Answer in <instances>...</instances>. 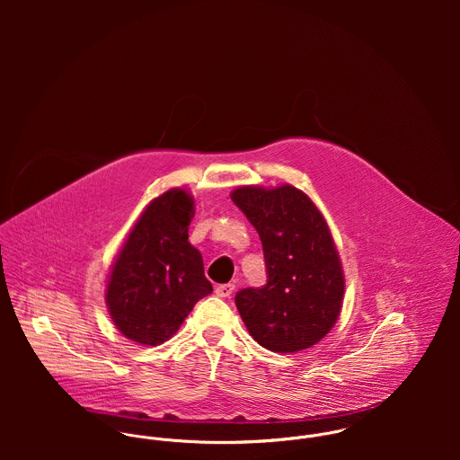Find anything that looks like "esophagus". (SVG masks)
<instances>
[{
    "label": "esophagus",
    "mask_w": 460,
    "mask_h": 460,
    "mask_svg": "<svg viewBox=\"0 0 460 460\" xmlns=\"http://www.w3.org/2000/svg\"><path fill=\"white\" fill-rule=\"evenodd\" d=\"M235 290V285L234 283H225V285H217L216 287V296L219 297H230Z\"/></svg>",
    "instance_id": "1"
}]
</instances>
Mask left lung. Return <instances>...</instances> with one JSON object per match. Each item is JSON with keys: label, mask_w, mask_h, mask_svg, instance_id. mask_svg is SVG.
Instances as JSON below:
<instances>
[{"label": "left lung", "mask_w": 460, "mask_h": 460, "mask_svg": "<svg viewBox=\"0 0 460 460\" xmlns=\"http://www.w3.org/2000/svg\"><path fill=\"white\" fill-rule=\"evenodd\" d=\"M262 241L263 287L235 294L250 334L272 352H297L321 341L338 321L345 279L328 223L294 186L232 191Z\"/></svg>", "instance_id": "left-lung-1"}]
</instances>
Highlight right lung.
<instances>
[{
	"label": "right lung",
	"instance_id": "right-lung-1",
	"mask_svg": "<svg viewBox=\"0 0 460 460\" xmlns=\"http://www.w3.org/2000/svg\"><path fill=\"white\" fill-rule=\"evenodd\" d=\"M195 199L184 190L154 198L111 267L106 305L119 331L136 343L170 340L198 301L212 292L203 261L188 241Z\"/></svg>",
	"mask_w": 460,
	"mask_h": 460
}]
</instances>
